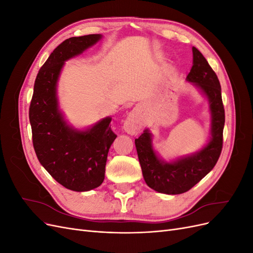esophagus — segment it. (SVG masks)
<instances>
[{"label":"esophagus","mask_w":253,"mask_h":253,"mask_svg":"<svg viewBox=\"0 0 253 253\" xmlns=\"http://www.w3.org/2000/svg\"><path fill=\"white\" fill-rule=\"evenodd\" d=\"M141 128V120L139 117V113L137 111H133L129 113L128 116L126 117L125 124H124V129L131 135L138 134Z\"/></svg>","instance_id":"34e87169"}]
</instances>
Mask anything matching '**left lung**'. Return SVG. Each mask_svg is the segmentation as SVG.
<instances>
[{
    "mask_svg": "<svg viewBox=\"0 0 253 253\" xmlns=\"http://www.w3.org/2000/svg\"><path fill=\"white\" fill-rule=\"evenodd\" d=\"M193 66L187 76L208 97L212 114V138L196 154L167 164L155 154L148 129L135 139V145L147 185L165 194H181L193 188L216 165L223 149L225 110L221 100V88L217 76L208 61L197 48L193 47Z\"/></svg>",
    "mask_w": 253,
    "mask_h": 253,
    "instance_id": "obj_1",
    "label": "left lung"
}]
</instances>
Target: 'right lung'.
Masks as SVG:
<instances>
[{"mask_svg":"<svg viewBox=\"0 0 253 253\" xmlns=\"http://www.w3.org/2000/svg\"><path fill=\"white\" fill-rule=\"evenodd\" d=\"M101 35L73 37L57 46L40 68L29 106L33 144L40 164L60 185L83 192L104 179L108 153L117 135L105 118L84 132L68 126L58 110L56 85L64 61L100 40Z\"/></svg>","mask_w":253,"mask_h":253,"instance_id":"right-lung-1","label":"right lung"}]
</instances>
